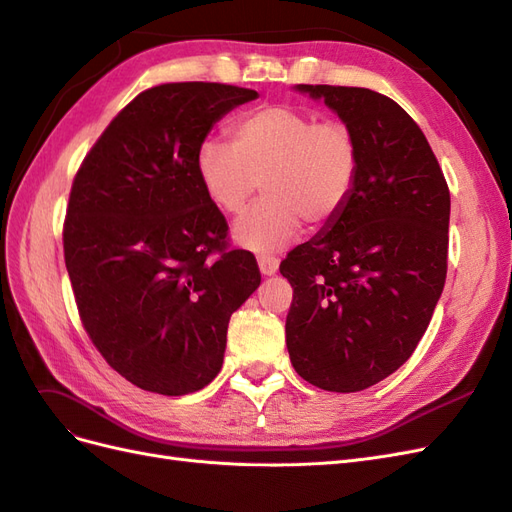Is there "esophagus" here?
Masks as SVG:
<instances>
[{
  "label": "esophagus",
  "mask_w": 512,
  "mask_h": 512,
  "mask_svg": "<svg viewBox=\"0 0 512 512\" xmlns=\"http://www.w3.org/2000/svg\"><path fill=\"white\" fill-rule=\"evenodd\" d=\"M258 267H260L262 275H273L277 269H280V260H277L275 256L260 254L258 256Z\"/></svg>",
  "instance_id": "esophagus-1"
}]
</instances>
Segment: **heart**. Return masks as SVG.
I'll use <instances>...</instances> for the list:
<instances>
[{
	"mask_svg": "<svg viewBox=\"0 0 512 512\" xmlns=\"http://www.w3.org/2000/svg\"><path fill=\"white\" fill-rule=\"evenodd\" d=\"M228 145L209 141L196 153V173L209 203L228 218L265 200L235 226V241L277 252L301 228H324L348 207L361 175V143L346 121H316L290 104H265L228 126Z\"/></svg>",
	"mask_w": 512,
	"mask_h": 512,
	"instance_id": "1",
	"label": "heart"
}]
</instances>
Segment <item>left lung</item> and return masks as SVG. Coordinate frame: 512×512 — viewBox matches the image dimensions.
Listing matches in <instances>:
<instances>
[{
	"label": "left lung",
	"mask_w": 512,
	"mask_h": 512,
	"mask_svg": "<svg viewBox=\"0 0 512 512\" xmlns=\"http://www.w3.org/2000/svg\"><path fill=\"white\" fill-rule=\"evenodd\" d=\"M359 136L361 175L348 207L286 256V346L309 384L356 393L404 365L446 280L451 192L423 130L365 87L299 85Z\"/></svg>",
	"instance_id": "1"
}]
</instances>
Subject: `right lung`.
<instances>
[{
	"mask_svg": "<svg viewBox=\"0 0 512 512\" xmlns=\"http://www.w3.org/2000/svg\"><path fill=\"white\" fill-rule=\"evenodd\" d=\"M224 83H162L108 123L72 181L64 258L91 342L149 393L188 395L222 369L228 320L260 286L228 243L196 153L213 123L254 100Z\"/></svg>",
	"mask_w": 512,
	"mask_h": 512,
	"instance_id": "add662e5",
	"label": "right lung"
}]
</instances>
